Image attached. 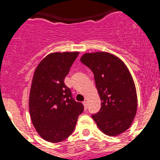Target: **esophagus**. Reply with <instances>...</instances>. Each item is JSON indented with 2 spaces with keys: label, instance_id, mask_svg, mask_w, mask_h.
<instances>
[{
  "label": "esophagus",
  "instance_id": "esophagus-1",
  "mask_svg": "<svg viewBox=\"0 0 160 160\" xmlns=\"http://www.w3.org/2000/svg\"><path fill=\"white\" fill-rule=\"evenodd\" d=\"M82 103H83V105H84L85 110H87V101H84Z\"/></svg>",
  "mask_w": 160,
  "mask_h": 160
}]
</instances>
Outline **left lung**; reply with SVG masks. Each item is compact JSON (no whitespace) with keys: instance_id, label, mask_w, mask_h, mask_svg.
I'll list each match as a JSON object with an SVG mask.
<instances>
[{"instance_id":"left-lung-1","label":"left lung","mask_w":160,"mask_h":160,"mask_svg":"<svg viewBox=\"0 0 160 160\" xmlns=\"http://www.w3.org/2000/svg\"><path fill=\"white\" fill-rule=\"evenodd\" d=\"M80 61L92 70L101 98V109L93 119L107 135L122 134L131 127L138 107L135 85L128 66L107 52L85 53Z\"/></svg>"}]
</instances>
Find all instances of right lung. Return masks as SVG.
Returning a JSON list of instances; mask_svg holds the SVG:
<instances>
[{
	"label": "right lung",
	"mask_w": 160,
	"mask_h": 160,
	"mask_svg": "<svg viewBox=\"0 0 160 160\" xmlns=\"http://www.w3.org/2000/svg\"><path fill=\"white\" fill-rule=\"evenodd\" d=\"M79 52H54L35 69L31 83L29 109L38 135L50 142L65 140L73 133L82 103L73 99L64 83Z\"/></svg>",
	"instance_id": "1"
}]
</instances>
